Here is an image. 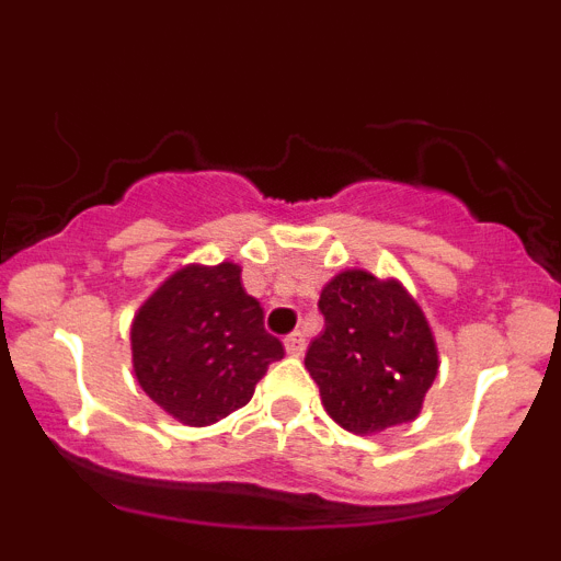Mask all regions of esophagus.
<instances>
[{
	"label": "esophagus",
	"instance_id": "34e87169",
	"mask_svg": "<svg viewBox=\"0 0 561 561\" xmlns=\"http://www.w3.org/2000/svg\"><path fill=\"white\" fill-rule=\"evenodd\" d=\"M284 345H286V354H291V356L304 354V351H306L304 331H291V334L284 340Z\"/></svg>",
	"mask_w": 561,
	"mask_h": 561
}]
</instances>
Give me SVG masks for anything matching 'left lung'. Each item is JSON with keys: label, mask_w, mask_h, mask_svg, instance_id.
Returning <instances> with one entry per match:
<instances>
[{"label": "left lung", "mask_w": 561, "mask_h": 561, "mask_svg": "<svg viewBox=\"0 0 561 561\" xmlns=\"http://www.w3.org/2000/svg\"><path fill=\"white\" fill-rule=\"evenodd\" d=\"M317 306L325 329L306 351V370L325 413L356 435L413 421L438 376V348L410 291L399 280L345 270Z\"/></svg>", "instance_id": "left-lung-1"}]
</instances>
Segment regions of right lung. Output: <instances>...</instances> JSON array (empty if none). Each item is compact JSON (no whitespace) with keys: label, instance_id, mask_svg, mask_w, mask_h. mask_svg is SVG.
<instances>
[{"label":"right lung","instance_id":"add662e5","mask_svg":"<svg viewBox=\"0 0 561 561\" xmlns=\"http://www.w3.org/2000/svg\"><path fill=\"white\" fill-rule=\"evenodd\" d=\"M277 359L284 345L266 334L264 309L230 261L173 272L131 323L140 388L187 427H207L244 408Z\"/></svg>","mask_w":561,"mask_h":561}]
</instances>
